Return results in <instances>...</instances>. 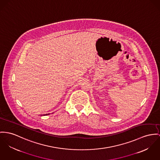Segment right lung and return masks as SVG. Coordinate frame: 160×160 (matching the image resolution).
Masks as SVG:
<instances>
[{
    "instance_id": "add662e5",
    "label": "right lung",
    "mask_w": 160,
    "mask_h": 160,
    "mask_svg": "<svg viewBox=\"0 0 160 160\" xmlns=\"http://www.w3.org/2000/svg\"><path fill=\"white\" fill-rule=\"evenodd\" d=\"M48 114H44V116H45V115H48ZM42 116V115H41Z\"/></svg>"
}]
</instances>
